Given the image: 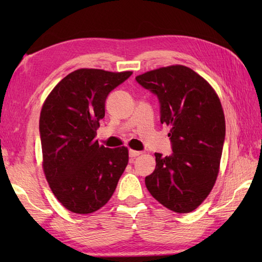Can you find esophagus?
Here are the masks:
<instances>
[{
	"mask_svg": "<svg viewBox=\"0 0 262 262\" xmlns=\"http://www.w3.org/2000/svg\"><path fill=\"white\" fill-rule=\"evenodd\" d=\"M141 154H142V152H140V151H134V149H129V157L130 158H136Z\"/></svg>",
	"mask_w": 262,
	"mask_h": 262,
	"instance_id": "1",
	"label": "esophagus"
}]
</instances>
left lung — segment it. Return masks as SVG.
Instances as JSON below:
<instances>
[{"instance_id":"1","label":"left lung","mask_w":262,"mask_h":262,"mask_svg":"<svg viewBox=\"0 0 262 262\" xmlns=\"http://www.w3.org/2000/svg\"><path fill=\"white\" fill-rule=\"evenodd\" d=\"M158 97L161 124L170 126L172 154L155 153L145 178L149 193L164 207L190 213L213 189L225 140V118L214 89L191 69L172 65L135 77Z\"/></svg>"}]
</instances>
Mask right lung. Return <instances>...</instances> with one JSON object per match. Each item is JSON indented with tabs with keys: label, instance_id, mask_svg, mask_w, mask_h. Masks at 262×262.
Returning <instances> with one entry per match:
<instances>
[{
	"label": "right lung",
	"instance_id": "obj_1",
	"mask_svg": "<svg viewBox=\"0 0 262 262\" xmlns=\"http://www.w3.org/2000/svg\"><path fill=\"white\" fill-rule=\"evenodd\" d=\"M132 74L76 70L53 89L42 105L43 172L55 197L73 213L90 214L107 204L128 164L127 147L100 146L94 137L109 93Z\"/></svg>",
	"mask_w": 262,
	"mask_h": 262
}]
</instances>
